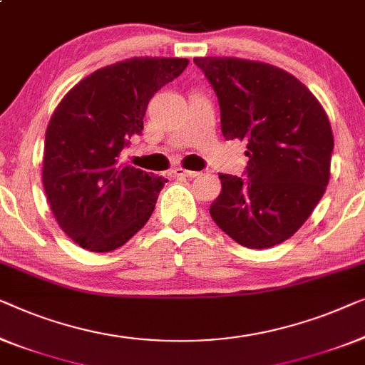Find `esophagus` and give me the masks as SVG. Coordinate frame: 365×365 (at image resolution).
<instances>
[{
    "label": "esophagus",
    "mask_w": 365,
    "mask_h": 365,
    "mask_svg": "<svg viewBox=\"0 0 365 365\" xmlns=\"http://www.w3.org/2000/svg\"><path fill=\"white\" fill-rule=\"evenodd\" d=\"M173 175H175V177H187V178H192V177H197L198 172L187 170V168L178 167V168H175V170H173Z\"/></svg>",
    "instance_id": "1"
}]
</instances>
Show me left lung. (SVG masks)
I'll use <instances>...</instances> for the list:
<instances>
[{
    "label": "left lung",
    "mask_w": 365,
    "mask_h": 365,
    "mask_svg": "<svg viewBox=\"0 0 365 365\" xmlns=\"http://www.w3.org/2000/svg\"><path fill=\"white\" fill-rule=\"evenodd\" d=\"M217 92L222 132L243 140L246 177L223 175L213 222L251 250L279 245L299 230L326 192L334 137L314 94L273 64L195 58Z\"/></svg>",
    "instance_id": "1"
}]
</instances>
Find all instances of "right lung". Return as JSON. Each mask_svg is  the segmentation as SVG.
<instances>
[{
	"instance_id": "obj_1",
	"label": "right lung",
	"mask_w": 365,
	"mask_h": 365,
	"mask_svg": "<svg viewBox=\"0 0 365 365\" xmlns=\"http://www.w3.org/2000/svg\"><path fill=\"white\" fill-rule=\"evenodd\" d=\"M188 59L132 58L106 66L63 97L46 129L43 185L61 230L81 248L107 253L148 222L167 178L120 163L143 129L157 91Z\"/></svg>"
}]
</instances>
